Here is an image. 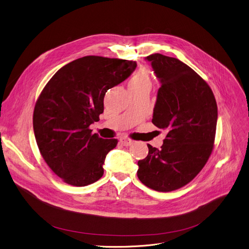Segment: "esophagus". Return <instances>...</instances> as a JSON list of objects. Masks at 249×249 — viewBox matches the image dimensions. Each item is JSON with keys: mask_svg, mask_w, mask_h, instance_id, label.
<instances>
[{"mask_svg": "<svg viewBox=\"0 0 249 249\" xmlns=\"http://www.w3.org/2000/svg\"><path fill=\"white\" fill-rule=\"evenodd\" d=\"M120 142H122V144L125 145V147H128V145L134 143V141H131V140H129V139H127V138H121Z\"/></svg>", "mask_w": 249, "mask_h": 249, "instance_id": "34e87169", "label": "esophagus"}]
</instances>
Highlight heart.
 <instances>
[{"mask_svg":"<svg viewBox=\"0 0 249 249\" xmlns=\"http://www.w3.org/2000/svg\"><path fill=\"white\" fill-rule=\"evenodd\" d=\"M143 85H151V80L149 77V73L145 69H140L136 75L130 79L128 86H143Z\"/></svg>","mask_w":249,"mask_h":249,"instance_id":"b5f03b06","label":"heart"}]
</instances>
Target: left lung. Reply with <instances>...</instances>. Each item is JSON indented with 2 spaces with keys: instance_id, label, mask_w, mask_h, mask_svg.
Returning <instances> with one entry per match:
<instances>
[{
  "instance_id": "8db88e82",
  "label": "left lung",
  "mask_w": 249,
  "mask_h": 249,
  "mask_svg": "<svg viewBox=\"0 0 249 249\" xmlns=\"http://www.w3.org/2000/svg\"><path fill=\"white\" fill-rule=\"evenodd\" d=\"M144 59L160 83L152 123L168 134L160 149L148 144V156L138 162V177L156 191L170 192L191 182L207 163L217 104L206 81L177 58L156 53Z\"/></svg>"
}]
</instances>
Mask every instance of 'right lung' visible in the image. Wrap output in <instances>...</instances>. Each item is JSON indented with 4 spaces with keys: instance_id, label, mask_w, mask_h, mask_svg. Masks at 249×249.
Listing matches in <instances>:
<instances>
[{
    "instance_id": "add662e5",
    "label": "right lung",
    "mask_w": 249,
    "mask_h": 249,
    "mask_svg": "<svg viewBox=\"0 0 249 249\" xmlns=\"http://www.w3.org/2000/svg\"><path fill=\"white\" fill-rule=\"evenodd\" d=\"M136 67V61L85 56L60 68L44 87L34 108V134L43 159L65 183L83 187L102 177L118 140L92 135L89 125L104 112L106 92Z\"/></svg>"
}]
</instances>
